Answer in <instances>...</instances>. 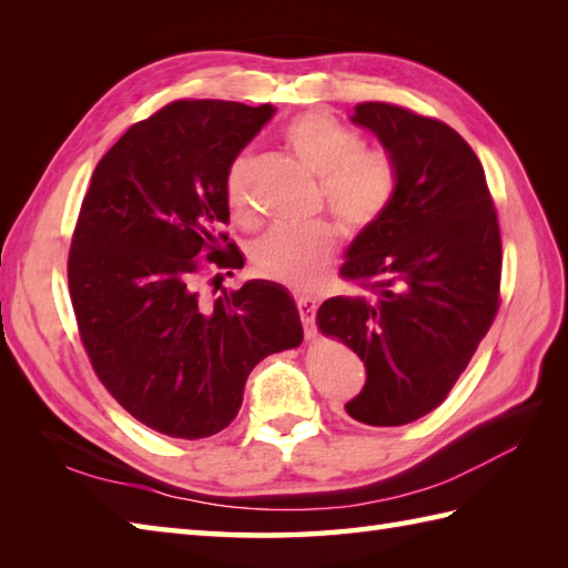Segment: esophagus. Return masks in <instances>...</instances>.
I'll list each match as a JSON object with an SVG mask.
<instances>
[{
    "label": "esophagus",
    "instance_id": "1",
    "mask_svg": "<svg viewBox=\"0 0 568 568\" xmlns=\"http://www.w3.org/2000/svg\"><path fill=\"white\" fill-rule=\"evenodd\" d=\"M297 310H300V317H303L305 324V332L307 336L315 334V315H317V300L315 297H297Z\"/></svg>",
    "mask_w": 568,
    "mask_h": 568
}]
</instances>
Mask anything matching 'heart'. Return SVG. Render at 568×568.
<instances>
[{"instance_id":"obj_1","label":"heart","mask_w":568,"mask_h":568,"mask_svg":"<svg viewBox=\"0 0 568 568\" xmlns=\"http://www.w3.org/2000/svg\"><path fill=\"white\" fill-rule=\"evenodd\" d=\"M283 136L297 161L320 178L322 200L346 232H368L390 210L397 171L388 153L364 151L354 131L320 112L295 116ZM246 180L248 159L239 155L224 178L226 202L239 214L246 207ZM334 246V229L317 222L305 229H273L253 241L248 256L253 268L271 281L312 291L332 261Z\"/></svg>"}]
</instances>
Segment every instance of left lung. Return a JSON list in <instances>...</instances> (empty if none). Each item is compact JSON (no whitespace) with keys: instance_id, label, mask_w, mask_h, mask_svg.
Instances as JSON below:
<instances>
[{"instance_id":"left-lung-1","label":"left lung","mask_w":568,"mask_h":568,"mask_svg":"<svg viewBox=\"0 0 568 568\" xmlns=\"http://www.w3.org/2000/svg\"><path fill=\"white\" fill-rule=\"evenodd\" d=\"M352 122L390 155L397 192L346 248L342 275L361 291L322 303L317 324L366 366L346 413L397 427L444 403L490 329L500 229L484 165L452 126L385 102L358 104Z\"/></svg>"}]
</instances>
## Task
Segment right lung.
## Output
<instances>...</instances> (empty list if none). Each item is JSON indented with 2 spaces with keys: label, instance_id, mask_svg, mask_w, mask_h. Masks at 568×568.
I'll return each instance as SVG.
<instances>
[{
  "label": "right lung",
  "instance_id": "add662e5",
  "mask_svg": "<svg viewBox=\"0 0 568 568\" xmlns=\"http://www.w3.org/2000/svg\"><path fill=\"white\" fill-rule=\"evenodd\" d=\"M273 114L224 100L168 104L106 151L82 200L68 258L80 339L114 400L168 437L232 425L253 366L303 342L283 285L248 281L214 303L197 293L204 251L214 268H239V248L220 251L229 236L216 234L229 222L224 178Z\"/></svg>",
  "mask_w": 568,
  "mask_h": 568
}]
</instances>
